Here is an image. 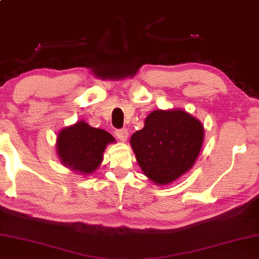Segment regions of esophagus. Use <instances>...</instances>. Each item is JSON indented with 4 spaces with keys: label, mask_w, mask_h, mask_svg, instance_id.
I'll use <instances>...</instances> for the list:
<instances>
[{
    "label": "esophagus",
    "mask_w": 259,
    "mask_h": 259,
    "mask_svg": "<svg viewBox=\"0 0 259 259\" xmlns=\"http://www.w3.org/2000/svg\"><path fill=\"white\" fill-rule=\"evenodd\" d=\"M116 135L121 142H126L127 139H128V132H127V130H118L116 131Z\"/></svg>",
    "instance_id": "esophagus-1"
}]
</instances>
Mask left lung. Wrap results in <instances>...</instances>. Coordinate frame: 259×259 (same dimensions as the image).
<instances>
[{"instance_id":"1","label":"left lung","mask_w":259,"mask_h":259,"mask_svg":"<svg viewBox=\"0 0 259 259\" xmlns=\"http://www.w3.org/2000/svg\"><path fill=\"white\" fill-rule=\"evenodd\" d=\"M204 141L202 122L181 109L155 110L131 147L143 175L157 186L172 184L194 166Z\"/></svg>"}]
</instances>
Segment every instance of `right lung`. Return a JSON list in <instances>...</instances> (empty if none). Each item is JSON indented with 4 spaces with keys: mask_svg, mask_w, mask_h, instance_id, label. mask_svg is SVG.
<instances>
[{
    "mask_svg": "<svg viewBox=\"0 0 259 259\" xmlns=\"http://www.w3.org/2000/svg\"><path fill=\"white\" fill-rule=\"evenodd\" d=\"M113 142L116 140L107 131L79 120L59 131L56 151L64 166L78 175L91 176L102 164L105 148Z\"/></svg>",
    "mask_w": 259,
    "mask_h": 259,
    "instance_id": "obj_1",
    "label": "right lung"
}]
</instances>
